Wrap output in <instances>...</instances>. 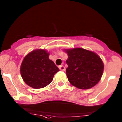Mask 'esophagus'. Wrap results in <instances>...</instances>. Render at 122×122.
I'll return each instance as SVG.
<instances>
[{
    "instance_id": "obj_1",
    "label": "esophagus",
    "mask_w": 122,
    "mask_h": 122,
    "mask_svg": "<svg viewBox=\"0 0 122 122\" xmlns=\"http://www.w3.org/2000/svg\"><path fill=\"white\" fill-rule=\"evenodd\" d=\"M59 69H60V70H61V71H65V68L64 65H60V66H59Z\"/></svg>"
}]
</instances>
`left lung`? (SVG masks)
Here are the masks:
<instances>
[{
	"mask_svg": "<svg viewBox=\"0 0 122 122\" xmlns=\"http://www.w3.org/2000/svg\"><path fill=\"white\" fill-rule=\"evenodd\" d=\"M68 54L66 70L68 79L72 85L81 89H88L101 80L104 65L95 52L82 48L64 49Z\"/></svg>",
	"mask_w": 122,
	"mask_h": 122,
	"instance_id": "obj_1",
	"label": "left lung"
}]
</instances>
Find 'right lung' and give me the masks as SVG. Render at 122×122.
Wrapping results in <instances>:
<instances>
[{
    "label": "right lung",
    "instance_id": "right-lung-1",
    "mask_svg": "<svg viewBox=\"0 0 122 122\" xmlns=\"http://www.w3.org/2000/svg\"><path fill=\"white\" fill-rule=\"evenodd\" d=\"M46 50L37 49L24 58L20 74L24 82L34 89L46 87L52 82L54 75L60 71L54 62L49 59Z\"/></svg>",
    "mask_w": 122,
    "mask_h": 122
}]
</instances>
